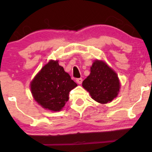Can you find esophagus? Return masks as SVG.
<instances>
[{
    "label": "esophagus",
    "mask_w": 152,
    "mask_h": 152,
    "mask_svg": "<svg viewBox=\"0 0 152 152\" xmlns=\"http://www.w3.org/2000/svg\"><path fill=\"white\" fill-rule=\"evenodd\" d=\"M82 81H83V80H82V78H78V79H77L76 80V82H77V84H81L82 83Z\"/></svg>",
    "instance_id": "esophagus-1"
}]
</instances>
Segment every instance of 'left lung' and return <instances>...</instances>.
<instances>
[{"mask_svg": "<svg viewBox=\"0 0 152 152\" xmlns=\"http://www.w3.org/2000/svg\"><path fill=\"white\" fill-rule=\"evenodd\" d=\"M82 86L92 98L100 104L111 102L119 93L118 75L104 61L96 60L91 67V73L83 81Z\"/></svg>", "mask_w": 152, "mask_h": 152, "instance_id": "8db88e82", "label": "left lung"}]
</instances>
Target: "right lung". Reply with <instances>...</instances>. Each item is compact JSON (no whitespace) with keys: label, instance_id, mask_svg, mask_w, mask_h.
<instances>
[{"label":"right lung","instance_id":"add662e5","mask_svg":"<svg viewBox=\"0 0 152 152\" xmlns=\"http://www.w3.org/2000/svg\"><path fill=\"white\" fill-rule=\"evenodd\" d=\"M77 86L58 61L50 60L30 83L31 93L39 105L59 111L68 100L70 91Z\"/></svg>","mask_w":152,"mask_h":152}]
</instances>
